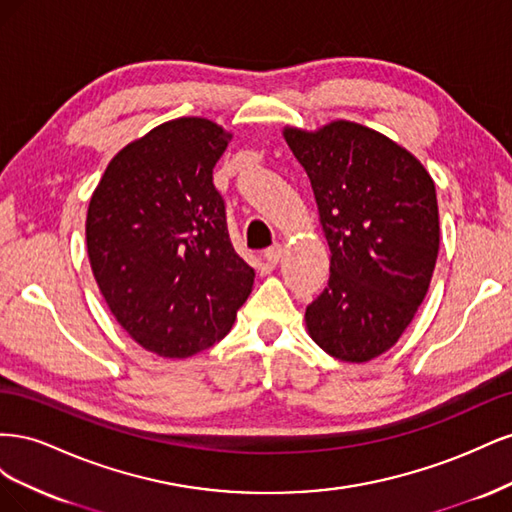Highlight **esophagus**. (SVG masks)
Segmentation results:
<instances>
[{"instance_id": "esophagus-1", "label": "esophagus", "mask_w": 512, "mask_h": 512, "mask_svg": "<svg viewBox=\"0 0 512 512\" xmlns=\"http://www.w3.org/2000/svg\"><path fill=\"white\" fill-rule=\"evenodd\" d=\"M265 258L271 262V265H277V262H280V258H282V245L275 243V245L267 247Z\"/></svg>"}]
</instances>
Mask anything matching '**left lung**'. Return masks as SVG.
<instances>
[{
  "label": "left lung",
  "mask_w": 512,
  "mask_h": 512,
  "mask_svg": "<svg viewBox=\"0 0 512 512\" xmlns=\"http://www.w3.org/2000/svg\"><path fill=\"white\" fill-rule=\"evenodd\" d=\"M305 168L331 250L329 286L307 305L314 342L346 363L397 344L429 290L440 250L438 198L412 153L361 123L284 128Z\"/></svg>",
  "instance_id": "left-lung-1"
}]
</instances>
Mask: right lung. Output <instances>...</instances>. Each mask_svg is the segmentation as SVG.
I'll use <instances>...</instances> for the list:
<instances>
[{
  "label": "right lung",
  "instance_id": "right-lung-1",
  "mask_svg": "<svg viewBox=\"0 0 512 512\" xmlns=\"http://www.w3.org/2000/svg\"><path fill=\"white\" fill-rule=\"evenodd\" d=\"M230 138L205 117L166 121L108 162L89 200L87 254L102 297L134 342L164 359L220 342L254 286L213 185Z\"/></svg>",
  "mask_w": 512,
  "mask_h": 512
}]
</instances>
